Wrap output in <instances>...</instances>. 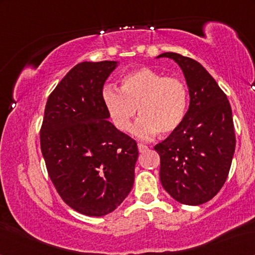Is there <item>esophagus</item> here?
Here are the masks:
<instances>
[{
    "label": "esophagus",
    "instance_id": "1",
    "mask_svg": "<svg viewBox=\"0 0 255 255\" xmlns=\"http://www.w3.org/2000/svg\"><path fill=\"white\" fill-rule=\"evenodd\" d=\"M148 149V147L146 145H142V144H138V151L140 153H144Z\"/></svg>",
    "mask_w": 255,
    "mask_h": 255
}]
</instances>
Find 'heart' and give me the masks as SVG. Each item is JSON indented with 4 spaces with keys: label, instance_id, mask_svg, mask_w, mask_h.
Here are the masks:
<instances>
[{
    "label": "heart",
    "instance_id": "b5f03b06",
    "mask_svg": "<svg viewBox=\"0 0 255 255\" xmlns=\"http://www.w3.org/2000/svg\"><path fill=\"white\" fill-rule=\"evenodd\" d=\"M121 89L106 85L102 101L111 122L120 131L130 128L132 118L140 117L132 128L135 137L151 140L158 133L176 131L186 117L188 89L176 76H165L149 67L128 72L121 80Z\"/></svg>",
    "mask_w": 255,
    "mask_h": 255
}]
</instances>
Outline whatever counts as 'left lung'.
I'll list each match as a JSON object with an SVG mask.
<instances>
[{"label":"left lung","instance_id":"1","mask_svg":"<svg viewBox=\"0 0 255 255\" xmlns=\"http://www.w3.org/2000/svg\"><path fill=\"white\" fill-rule=\"evenodd\" d=\"M182 69L189 108L176 131L154 146L160 155V181L174 200L187 205L210 201L228 179L236 148L228 97L207 69L194 59L166 52Z\"/></svg>","mask_w":255,"mask_h":255}]
</instances>
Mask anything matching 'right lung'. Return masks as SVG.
I'll use <instances>...</instances> for the list:
<instances>
[{"instance_id":"1","label":"right lung","mask_w":255,"mask_h":255,"mask_svg":"<svg viewBox=\"0 0 255 255\" xmlns=\"http://www.w3.org/2000/svg\"><path fill=\"white\" fill-rule=\"evenodd\" d=\"M117 61L74 66L48 96L40 148L58 194L86 216L113 212L130 193L137 142L109 121L102 101L106 80Z\"/></svg>"}]
</instances>
